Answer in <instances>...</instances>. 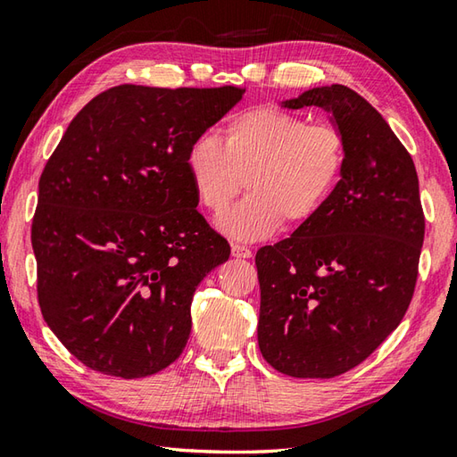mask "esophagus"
<instances>
[{
  "label": "esophagus",
  "mask_w": 457,
  "mask_h": 457,
  "mask_svg": "<svg viewBox=\"0 0 457 457\" xmlns=\"http://www.w3.org/2000/svg\"><path fill=\"white\" fill-rule=\"evenodd\" d=\"M230 253H232V256H235V258H251L253 256L251 248H246L243 245H232L230 246Z\"/></svg>",
  "instance_id": "34e87169"
}]
</instances>
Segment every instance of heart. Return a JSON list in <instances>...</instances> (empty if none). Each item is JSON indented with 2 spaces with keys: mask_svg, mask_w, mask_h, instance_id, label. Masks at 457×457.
Masks as SVG:
<instances>
[{
  "mask_svg": "<svg viewBox=\"0 0 457 457\" xmlns=\"http://www.w3.org/2000/svg\"><path fill=\"white\" fill-rule=\"evenodd\" d=\"M185 165L196 201L212 214L227 211L246 180L251 195L222 214L219 228L237 240H261L284 220L300 227L320 212L346 167V139L332 123L254 107L230 119L225 143L196 135Z\"/></svg>",
  "mask_w": 457,
  "mask_h": 457,
  "instance_id": "1",
  "label": "heart"
}]
</instances>
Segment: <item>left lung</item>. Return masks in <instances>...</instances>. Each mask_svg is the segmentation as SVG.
<instances>
[{
    "label": "left lung",
    "mask_w": 457,
    "mask_h": 457,
    "mask_svg": "<svg viewBox=\"0 0 457 457\" xmlns=\"http://www.w3.org/2000/svg\"><path fill=\"white\" fill-rule=\"evenodd\" d=\"M312 105L330 113L346 139V167L312 220L256 253L258 346L282 374L334 378L398 328L426 225L414 161L386 119L346 85L280 103Z\"/></svg>",
    "instance_id": "1"
}]
</instances>
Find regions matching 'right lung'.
I'll use <instances>...</instances> for the list:
<instances>
[{"instance_id":"add662e5","label":"right lung","mask_w":457,"mask_h":457,"mask_svg":"<svg viewBox=\"0 0 457 457\" xmlns=\"http://www.w3.org/2000/svg\"><path fill=\"white\" fill-rule=\"evenodd\" d=\"M243 89L119 85L91 99L39 179L31 225L37 298L85 366L145 378L191 334L201 280L230 246L196 211L187 151Z\"/></svg>"}]
</instances>
